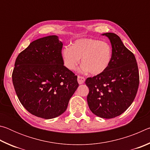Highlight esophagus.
Masks as SVG:
<instances>
[{
	"instance_id": "esophagus-1",
	"label": "esophagus",
	"mask_w": 150,
	"mask_h": 150,
	"mask_svg": "<svg viewBox=\"0 0 150 150\" xmlns=\"http://www.w3.org/2000/svg\"><path fill=\"white\" fill-rule=\"evenodd\" d=\"M77 81H78V83L79 84H83V83L85 82V78L84 77H83V76H80V75H78L77 77Z\"/></svg>"
}]
</instances>
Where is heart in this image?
<instances>
[{"instance_id":"b5f03b06","label":"heart","mask_w":150,"mask_h":150,"mask_svg":"<svg viewBox=\"0 0 150 150\" xmlns=\"http://www.w3.org/2000/svg\"><path fill=\"white\" fill-rule=\"evenodd\" d=\"M65 66L75 70L81 58L83 72L99 75L108 69L112 58V49L108 42L92 38L77 40L71 46H65L62 51Z\"/></svg>"}]
</instances>
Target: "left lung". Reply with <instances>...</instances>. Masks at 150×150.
<instances>
[{
  "mask_svg": "<svg viewBox=\"0 0 150 150\" xmlns=\"http://www.w3.org/2000/svg\"><path fill=\"white\" fill-rule=\"evenodd\" d=\"M111 42L112 58L109 67L101 74L88 77V107L103 118L120 115L133 103L138 91L139 76L136 57L124 46L120 37L106 33Z\"/></svg>",
  "mask_w": 150,
  "mask_h": 150,
  "instance_id": "obj_1",
  "label": "left lung"
}]
</instances>
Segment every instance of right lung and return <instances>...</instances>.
<instances>
[{"label":"right lung","mask_w":150,"mask_h":150,"mask_svg":"<svg viewBox=\"0 0 150 150\" xmlns=\"http://www.w3.org/2000/svg\"><path fill=\"white\" fill-rule=\"evenodd\" d=\"M62 47L57 35L42 38L30 43L15 62L12 77L18 98L38 117L63 114L79 86L77 76L63 65Z\"/></svg>","instance_id":"right-lung-1"}]
</instances>
